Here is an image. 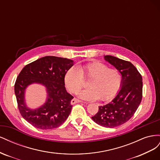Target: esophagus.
Here are the masks:
<instances>
[{
    "instance_id": "esophagus-1",
    "label": "esophagus",
    "mask_w": 160,
    "mask_h": 160,
    "mask_svg": "<svg viewBox=\"0 0 160 160\" xmlns=\"http://www.w3.org/2000/svg\"><path fill=\"white\" fill-rule=\"evenodd\" d=\"M71 104L72 105H74V104H75V103H85V102H83V101H81V100H79V99H75V98H74V99H72V100H71Z\"/></svg>"
}]
</instances>
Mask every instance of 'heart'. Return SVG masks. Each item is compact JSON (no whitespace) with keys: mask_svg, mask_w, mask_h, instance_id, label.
I'll list each match as a JSON object with an SVG mask.
<instances>
[{"mask_svg":"<svg viewBox=\"0 0 160 160\" xmlns=\"http://www.w3.org/2000/svg\"><path fill=\"white\" fill-rule=\"evenodd\" d=\"M89 80L88 89L81 91V99L94 101L98 99L105 101L113 99L119 91L122 75L116 69L109 68L103 62L93 61L78 67H72L65 75V83L72 93H77Z\"/></svg>","mask_w":160,"mask_h":160,"instance_id":"heart-1","label":"heart"}]
</instances>
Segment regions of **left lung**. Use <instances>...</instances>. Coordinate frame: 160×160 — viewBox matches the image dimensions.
Wrapping results in <instances>:
<instances>
[{"label": "left lung", "instance_id": "8db88e82", "mask_svg": "<svg viewBox=\"0 0 160 160\" xmlns=\"http://www.w3.org/2000/svg\"><path fill=\"white\" fill-rule=\"evenodd\" d=\"M104 57L122 73V87L115 98L99 107L98 112L91 118L101 126L113 128L126 123L138 109L142 99V77L129 61L111 55Z\"/></svg>", "mask_w": 160, "mask_h": 160}]
</instances>
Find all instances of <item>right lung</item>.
<instances>
[{"label": "right lung", "instance_id": "right-lung-1", "mask_svg": "<svg viewBox=\"0 0 160 160\" xmlns=\"http://www.w3.org/2000/svg\"><path fill=\"white\" fill-rule=\"evenodd\" d=\"M73 65V61L67 58L46 56L24 67L14 84L18 108L22 117L32 126L41 129L59 127L69 117L73 99L65 87V75ZM32 82H39L47 88L48 97L41 108L31 110L26 108L23 93Z\"/></svg>", "mask_w": 160, "mask_h": 160}]
</instances>
